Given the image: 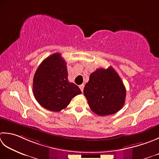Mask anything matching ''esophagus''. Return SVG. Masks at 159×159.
Returning a JSON list of instances; mask_svg holds the SVG:
<instances>
[{
	"mask_svg": "<svg viewBox=\"0 0 159 159\" xmlns=\"http://www.w3.org/2000/svg\"><path fill=\"white\" fill-rule=\"evenodd\" d=\"M79 88L80 89V90H81V92H83V89H84V84H82V85H80L79 86Z\"/></svg>",
	"mask_w": 159,
	"mask_h": 159,
	"instance_id": "esophagus-1",
	"label": "esophagus"
}]
</instances>
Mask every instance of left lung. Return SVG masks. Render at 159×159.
I'll return each mask as SVG.
<instances>
[{"label":"left lung","mask_w":159,"mask_h":159,"mask_svg":"<svg viewBox=\"0 0 159 159\" xmlns=\"http://www.w3.org/2000/svg\"><path fill=\"white\" fill-rule=\"evenodd\" d=\"M83 92L90 109L99 116L116 113L125 103V85L112 67L100 68L90 74Z\"/></svg>","instance_id":"1"}]
</instances>
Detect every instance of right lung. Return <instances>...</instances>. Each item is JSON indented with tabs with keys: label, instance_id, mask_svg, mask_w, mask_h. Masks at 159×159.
<instances>
[{
	"label": "right lung",
	"instance_id": "right-lung-1",
	"mask_svg": "<svg viewBox=\"0 0 159 159\" xmlns=\"http://www.w3.org/2000/svg\"><path fill=\"white\" fill-rule=\"evenodd\" d=\"M67 63L59 53L49 56L36 70L33 92L42 107L52 111L67 107L71 99L81 94L80 88L67 79Z\"/></svg>",
	"mask_w": 159,
	"mask_h": 159
}]
</instances>
